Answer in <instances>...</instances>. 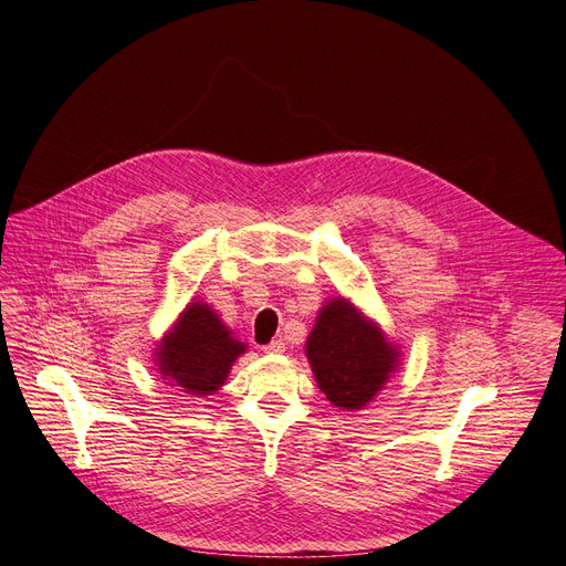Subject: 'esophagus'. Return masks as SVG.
I'll list each match as a JSON object with an SVG mask.
<instances>
[{
  "mask_svg": "<svg viewBox=\"0 0 566 566\" xmlns=\"http://www.w3.org/2000/svg\"><path fill=\"white\" fill-rule=\"evenodd\" d=\"M282 350H284V342L282 339H273L271 344L263 346V353H268V355H277Z\"/></svg>",
  "mask_w": 566,
  "mask_h": 566,
  "instance_id": "esophagus-1",
  "label": "esophagus"
}]
</instances>
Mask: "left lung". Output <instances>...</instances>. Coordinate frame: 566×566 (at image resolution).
<instances>
[{"label":"left lung","mask_w":566,"mask_h":566,"mask_svg":"<svg viewBox=\"0 0 566 566\" xmlns=\"http://www.w3.org/2000/svg\"><path fill=\"white\" fill-rule=\"evenodd\" d=\"M307 358L321 392L344 410H360L399 365V350L346 298L325 303L307 337Z\"/></svg>","instance_id":"1"}]
</instances>
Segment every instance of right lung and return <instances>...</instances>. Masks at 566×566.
I'll return each instance as SVG.
<instances>
[{
  "mask_svg": "<svg viewBox=\"0 0 566 566\" xmlns=\"http://www.w3.org/2000/svg\"><path fill=\"white\" fill-rule=\"evenodd\" d=\"M222 318L203 303H190L156 348V363L169 385L206 397L222 388L231 365L245 353Z\"/></svg>",
  "mask_w": 566,
  "mask_h": 566,
  "instance_id": "add662e5",
  "label": "right lung"
}]
</instances>
